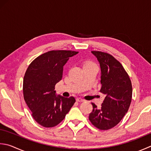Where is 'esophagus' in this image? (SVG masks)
Wrapping results in <instances>:
<instances>
[{"label": "esophagus", "instance_id": "34e87169", "mask_svg": "<svg viewBox=\"0 0 151 151\" xmlns=\"http://www.w3.org/2000/svg\"><path fill=\"white\" fill-rule=\"evenodd\" d=\"M76 101L78 102H83L84 101V99H83L82 98H81V97H78V98H76Z\"/></svg>", "mask_w": 151, "mask_h": 151}]
</instances>
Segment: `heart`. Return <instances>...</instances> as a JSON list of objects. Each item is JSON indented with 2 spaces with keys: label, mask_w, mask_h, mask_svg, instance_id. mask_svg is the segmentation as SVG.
Wrapping results in <instances>:
<instances>
[{
  "label": "heart",
  "mask_w": 151,
  "mask_h": 151,
  "mask_svg": "<svg viewBox=\"0 0 151 151\" xmlns=\"http://www.w3.org/2000/svg\"><path fill=\"white\" fill-rule=\"evenodd\" d=\"M91 64H93V63H90V62H87V63H86L84 64V65H91Z\"/></svg>",
  "instance_id": "b5f03b06"
}]
</instances>
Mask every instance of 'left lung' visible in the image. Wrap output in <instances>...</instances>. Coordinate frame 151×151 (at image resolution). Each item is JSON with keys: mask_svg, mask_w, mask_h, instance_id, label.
I'll use <instances>...</instances> for the list:
<instances>
[{"mask_svg": "<svg viewBox=\"0 0 151 151\" xmlns=\"http://www.w3.org/2000/svg\"><path fill=\"white\" fill-rule=\"evenodd\" d=\"M101 67L100 92L105 99L100 109L91 103L89 115L91 123L97 128L107 130L119 124L128 112L132 97V82L120 62L107 53L92 51Z\"/></svg>", "mask_w": 151, "mask_h": 151, "instance_id": "left-lung-1", "label": "left lung"}]
</instances>
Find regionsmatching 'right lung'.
Wrapping results in <instances>:
<instances>
[{
    "instance_id": "1",
    "label": "right lung",
    "mask_w": 151,
    "mask_h": 151,
    "mask_svg": "<svg viewBox=\"0 0 151 151\" xmlns=\"http://www.w3.org/2000/svg\"><path fill=\"white\" fill-rule=\"evenodd\" d=\"M70 50H52L31 62L23 78L24 99L35 120L45 128L59 124L75 103L55 93V86L63 76V66L69 58L78 54Z\"/></svg>"
}]
</instances>
